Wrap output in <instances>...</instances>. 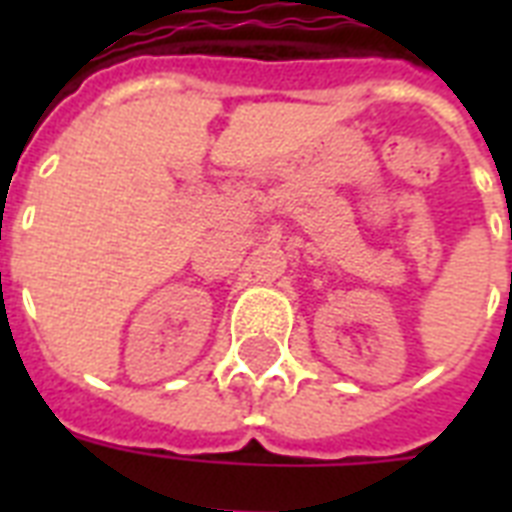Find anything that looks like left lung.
Wrapping results in <instances>:
<instances>
[{"mask_svg": "<svg viewBox=\"0 0 512 512\" xmlns=\"http://www.w3.org/2000/svg\"><path fill=\"white\" fill-rule=\"evenodd\" d=\"M510 239H512V228H510Z\"/></svg>", "mask_w": 512, "mask_h": 512, "instance_id": "8db88e82", "label": "left lung"}]
</instances>
